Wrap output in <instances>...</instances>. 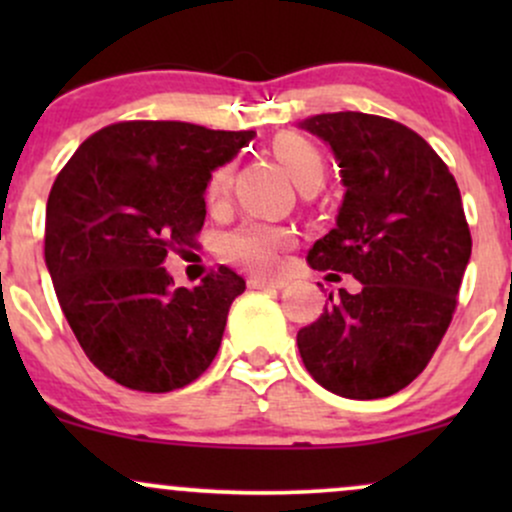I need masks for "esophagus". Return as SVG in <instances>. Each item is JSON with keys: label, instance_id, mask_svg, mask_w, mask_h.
<instances>
[{"label": "esophagus", "instance_id": "34e87169", "mask_svg": "<svg viewBox=\"0 0 512 512\" xmlns=\"http://www.w3.org/2000/svg\"><path fill=\"white\" fill-rule=\"evenodd\" d=\"M284 279H264V276H250L248 289H284Z\"/></svg>", "mask_w": 512, "mask_h": 512}]
</instances>
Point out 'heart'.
Returning a JSON list of instances; mask_svg holds the SVG:
<instances>
[{
	"label": "heart",
	"instance_id": "heart-1",
	"mask_svg": "<svg viewBox=\"0 0 512 512\" xmlns=\"http://www.w3.org/2000/svg\"><path fill=\"white\" fill-rule=\"evenodd\" d=\"M274 154L284 163L301 190H320L325 182L327 161L322 151L301 137V134L284 132L274 139ZM233 180V166L223 163L209 175L207 180V199L219 202L226 197L228 187ZM291 245V233L284 228L267 226V223H243V226L231 231L221 240V257L226 262L236 264L252 274H269L279 267L281 252Z\"/></svg>",
	"mask_w": 512,
	"mask_h": 512
}]
</instances>
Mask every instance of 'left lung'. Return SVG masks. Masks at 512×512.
<instances>
[{
	"label": "left lung",
	"instance_id": "obj_1",
	"mask_svg": "<svg viewBox=\"0 0 512 512\" xmlns=\"http://www.w3.org/2000/svg\"><path fill=\"white\" fill-rule=\"evenodd\" d=\"M301 127L332 146L346 185L337 228L308 262L351 274L361 291L330 296V308L298 332V351L334 395L390 397L419 378L455 315L472 255L460 187L402 122L346 110Z\"/></svg>",
	"mask_w": 512,
	"mask_h": 512
}]
</instances>
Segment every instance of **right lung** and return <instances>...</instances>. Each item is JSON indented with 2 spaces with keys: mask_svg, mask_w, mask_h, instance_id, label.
<instances>
[{
  "mask_svg": "<svg viewBox=\"0 0 512 512\" xmlns=\"http://www.w3.org/2000/svg\"><path fill=\"white\" fill-rule=\"evenodd\" d=\"M252 137V129L125 120L91 134L57 175L45 264L88 361L115 383L173 392L214 361L243 276L221 264L195 289H175L161 264L197 248L211 170Z\"/></svg>",
  "mask_w": 512,
  "mask_h": 512,
  "instance_id": "1",
  "label": "right lung"
}]
</instances>
